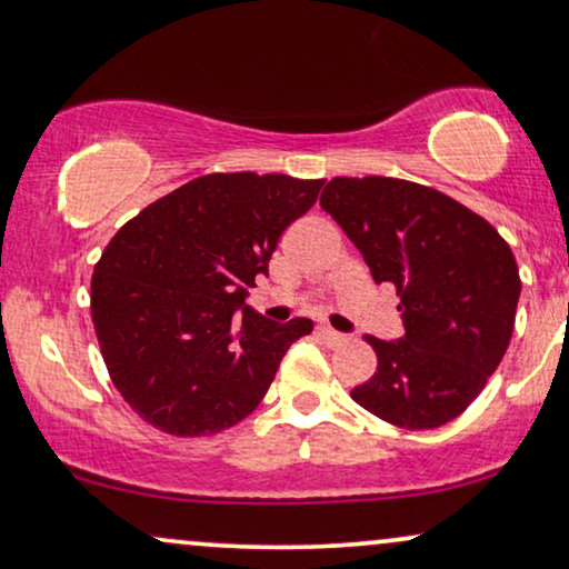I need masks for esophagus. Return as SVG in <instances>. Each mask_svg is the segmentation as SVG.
Here are the masks:
<instances>
[{"mask_svg":"<svg viewBox=\"0 0 569 569\" xmlns=\"http://www.w3.org/2000/svg\"><path fill=\"white\" fill-rule=\"evenodd\" d=\"M318 333H320V338H322V341H326V343H341L343 338H347V336L338 333V330H333L330 326H320Z\"/></svg>","mask_w":569,"mask_h":569,"instance_id":"obj_1","label":"esophagus"}]
</instances>
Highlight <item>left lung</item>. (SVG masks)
Here are the masks:
<instances>
[{
	"instance_id": "1",
	"label": "left lung",
	"mask_w": 569,
	"mask_h": 569,
	"mask_svg": "<svg viewBox=\"0 0 569 569\" xmlns=\"http://www.w3.org/2000/svg\"><path fill=\"white\" fill-rule=\"evenodd\" d=\"M320 207L362 251L372 280L401 297L405 336H368L378 370L351 399L407 430L446 426L509 347L522 289L512 249L465 204L399 178H333Z\"/></svg>"
}]
</instances>
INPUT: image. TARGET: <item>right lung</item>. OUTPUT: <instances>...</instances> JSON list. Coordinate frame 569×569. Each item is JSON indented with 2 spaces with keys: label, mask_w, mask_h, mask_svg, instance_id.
<instances>
[{
  "label": "right lung",
  "mask_w": 569,
  "mask_h": 569,
  "mask_svg": "<svg viewBox=\"0 0 569 569\" xmlns=\"http://www.w3.org/2000/svg\"><path fill=\"white\" fill-rule=\"evenodd\" d=\"M326 181L212 172L152 201L107 243L91 320L114 388L170 436H212L251 415L312 320L247 307L278 239Z\"/></svg>",
  "instance_id": "1"
}]
</instances>
